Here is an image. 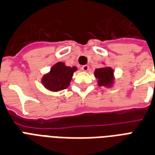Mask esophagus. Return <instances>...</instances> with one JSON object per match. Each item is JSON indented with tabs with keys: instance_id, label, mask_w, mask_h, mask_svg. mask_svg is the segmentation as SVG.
I'll return each mask as SVG.
<instances>
[{
	"instance_id": "esophagus-1",
	"label": "esophagus",
	"mask_w": 155,
	"mask_h": 155,
	"mask_svg": "<svg viewBox=\"0 0 155 155\" xmlns=\"http://www.w3.org/2000/svg\"><path fill=\"white\" fill-rule=\"evenodd\" d=\"M81 70H83V71H88L89 69V66L88 65H86V64H85V65H82L81 66Z\"/></svg>"
}]
</instances>
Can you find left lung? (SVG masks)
<instances>
[{"instance_id":"8db88e82","label":"left lung","mask_w":155,"mask_h":155,"mask_svg":"<svg viewBox=\"0 0 155 155\" xmlns=\"http://www.w3.org/2000/svg\"><path fill=\"white\" fill-rule=\"evenodd\" d=\"M94 76L98 78L99 86H110L113 81V70L109 67L96 69L94 71Z\"/></svg>"}]
</instances>
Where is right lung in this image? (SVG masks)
<instances>
[{"instance_id":"obj_1","label":"right lung","mask_w":155,"mask_h":155,"mask_svg":"<svg viewBox=\"0 0 155 155\" xmlns=\"http://www.w3.org/2000/svg\"><path fill=\"white\" fill-rule=\"evenodd\" d=\"M76 67L65 66L62 62H58L52 68L48 74L42 79V83L47 89L52 91H58L67 88L71 81Z\"/></svg>"}]
</instances>
